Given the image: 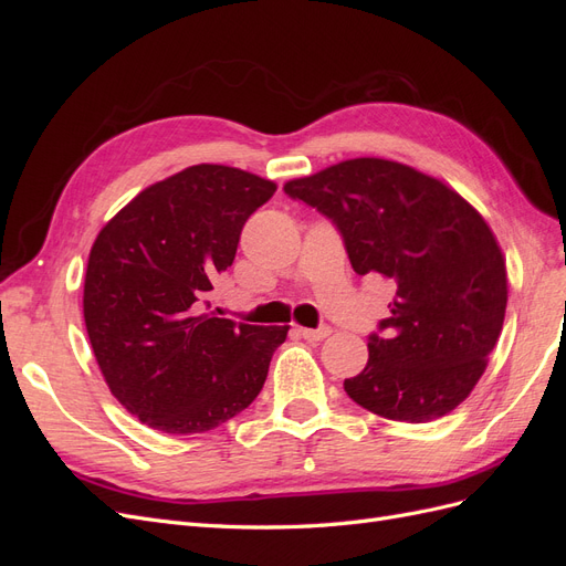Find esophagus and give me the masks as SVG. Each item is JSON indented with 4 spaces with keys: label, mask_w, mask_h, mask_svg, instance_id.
<instances>
[{
    "label": "esophagus",
    "mask_w": 566,
    "mask_h": 566,
    "mask_svg": "<svg viewBox=\"0 0 566 566\" xmlns=\"http://www.w3.org/2000/svg\"><path fill=\"white\" fill-rule=\"evenodd\" d=\"M333 333L331 325H318V328H300V335L304 339H312V342H318V339H325Z\"/></svg>",
    "instance_id": "1"
}]
</instances>
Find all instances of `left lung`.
I'll use <instances>...</instances> for the list:
<instances>
[{"label": "left lung", "instance_id": "obj_1", "mask_svg": "<svg viewBox=\"0 0 566 566\" xmlns=\"http://www.w3.org/2000/svg\"><path fill=\"white\" fill-rule=\"evenodd\" d=\"M287 198L333 221L358 276L394 287L368 335L349 399L399 422H430L465 401L503 331L507 273L470 202L413 167L356 158L287 181Z\"/></svg>", "mask_w": 566, "mask_h": 566}]
</instances>
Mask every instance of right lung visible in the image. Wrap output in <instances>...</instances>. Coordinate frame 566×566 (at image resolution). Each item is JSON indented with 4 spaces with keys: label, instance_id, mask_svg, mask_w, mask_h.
<instances>
[{
    "label": "right lung",
    "instance_id": "1",
    "mask_svg": "<svg viewBox=\"0 0 566 566\" xmlns=\"http://www.w3.org/2000/svg\"><path fill=\"white\" fill-rule=\"evenodd\" d=\"M276 184L193 165L153 184L101 229L84 276V323L101 373L132 416L167 434L208 432L262 391L287 325L210 312L252 212Z\"/></svg>",
    "mask_w": 566,
    "mask_h": 566
}]
</instances>
